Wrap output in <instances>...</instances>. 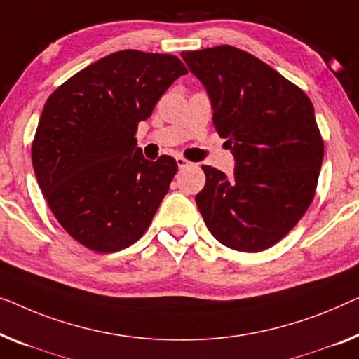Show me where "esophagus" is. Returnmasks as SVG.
<instances>
[{
  "label": "esophagus",
  "instance_id": "obj_1",
  "mask_svg": "<svg viewBox=\"0 0 359 359\" xmlns=\"http://www.w3.org/2000/svg\"><path fill=\"white\" fill-rule=\"evenodd\" d=\"M175 161H177L179 169H185V168H189V165L191 164L190 161H187V159H185V158H182V156H177V158H175Z\"/></svg>",
  "mask_w": 359,
  "mask_h": 359
}]
</instances>
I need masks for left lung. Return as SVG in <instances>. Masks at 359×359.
Returning a JSON list of instances; mask_svg holds the SVG:
<instances>
[{"instance_id":"obj_1","label":"left lung","mask_w":359,"mask_h":359,"mask_svg":"<svg viewBox=\"0 0 359 359\" xmlns=\"http://www.w3.org/2000/svg\"><path fill=\"white\" fill-rule=\"evenodd\" d=\"M182 60L210 96L212 122L227 138L233 175L201 165L195 196L222 245L263 251L297 226L316 191L324 143L309 98L258 57L221 45L184 51Z\"/></svg>"}]
</instances>
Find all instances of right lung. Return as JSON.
Returning a JSON list of instances; mask_svg holds the SVG:
<instances>
[{
    "label": "right lung",
    "instance_id": "right-lung-1",
    "mask_svg": "<svg viewBox=\"0 0 359 359\" xmlns=\"http://www.w3.org/2000/svg\"><path fill=\"white\" fill-rule=\"evenodd\" d=\"M184 74L172 55L124 50L90 64L48 98L32 164L57 222L83 247L114 253L151 224L177 163L165 154L145 159L135 133Z\"/></svg>",
    "mask_w": 359,
    "mask_h": 359
}]
</instances>
